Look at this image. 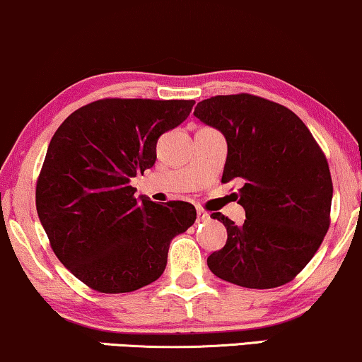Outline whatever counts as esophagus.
<instances>
[{
  "label": "esophagus",
  "instance_id": "34e87169",
  "mask_svg": "<svg viewBox=\"0 0 362 362\" xmlns=\"http://www.w3.org/2000/svg\"><path fill=\"white\" fill-rule=\"evenodd\" d=\"M197 215H198V220L200 221H208L210 220V213L202 210V208H197Z\"/></svg>",
  "mask_w": 362,
  "mask_h": 362
}]
</instances>
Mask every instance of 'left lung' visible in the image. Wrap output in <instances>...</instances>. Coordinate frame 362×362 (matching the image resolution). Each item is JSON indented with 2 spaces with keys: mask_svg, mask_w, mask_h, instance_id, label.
I'll list each match as a JSON object with an SVG mask.
<instances>
[{
  "mask_svg": "<svg viewBox=\"0 0 362 362\" xmlns=\"http://www.w3.org/2000/svg\"><path fill=\"white\" fill-rule=\"evenodd\" d=\"M225 136L223 183L239 180L243 225L221 213L225 247L208 267L223 281L247 288L287 284L312 261L329 228L333 183L327 157L293 111L247 93L203 100L195 113Z\"/></svg>",
  "mask_w": 362,
  "mask_h": 362,
  "instance_id": "left-lung-1",
  "label": "left lung"
}]
</instances>
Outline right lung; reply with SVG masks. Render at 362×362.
I'll return each instance as SVG.
<instances>
[{
    "instance_id": "1",
    "label": "right lung",
    "mask_w": 362,
    "mask_h": 362,
    "mask_svg": "<svg viewBox=\"0 0 362 362\" xmlns=\"http://www.w3.org/2000/svg\"><path fill=\"white\" fill-rule=\"evenodd\" d=\"M193 100L106 98L74 111L50 141L35 206L59 261L103 293L157 281L177 234L197 220L187 202L164 205L131 179L156 164L157 139L187 119Z\"/></svg>"
}]
</instances>
